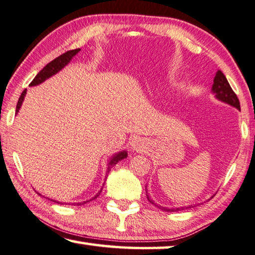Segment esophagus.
<instances>
[{
	"mask_svg": "<svg viewBox=\"0 0 255 255\" xmlns=\"http://www.w3.org/2000/svg\"><path fill=\"white\" fill-rule=\"evenodd\" d=\"M143 146H145V142H143V140L140 139V138H135V139H132L131 148L133 150H142Z\"/></svg>",
	"mask_w": 255,
	"mask_h": 255,
	"instance_id": "1",
	"label": "esophagus"
}]
</instances>
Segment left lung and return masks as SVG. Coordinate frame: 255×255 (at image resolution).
I'll return each instance as SVG.
<instances>
[{
	"label": "left lung",
	"mask_w": 255,
	"mask_h": 255,
	"mask_svg": "<svg viewBox=\"0 0 255 255\" xmlns=\"http://www.w3.org/2000/svg\"><path fill=\"white\" fill-rule=\"evenodd\" d=\"M212 92L215 95V98L219 99L220 101H223V103L228 104L230 106H232V107L237 108L240 110V101L238 99V96L235 95V92L232 90V88H231L230 83L226 79V77L223 75V72L221 70H219L216 72L215 78H214V81H213V86H212ZM148 189L146 188V195L148 201H149L151 204L156 205L160 210H163L165 212H174V211H182L185 210V208H189L192 207V205L189 206H184V207H177V208H168V207H164V206H160V205H157L156 203L151 200L148 195Z\"/></svg>",
	"instance_id": "left-lung-1"
}]
</instances>
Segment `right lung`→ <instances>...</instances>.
<instances>
[{
  "label": "right lung",
  "instance_id": "right-lung-1",
  "mask_svg": "<svg viewBox=\"0 0 255 255\" xmlns=\"http://www.w3.org/2000/svg\"><path fill=\"white\" fill-rule=\"evenodd\" d=\"M80 51V49H75V50H71V51H67L66 53H63V54H61L60 55V57H58V58H55L54 60H52V61L51 62H49L47 66H45L42 70H41L38 75L35 76V78L33 80H32V82L30 83V86L31 87H33V86H38V85H40V83H42L43 81H45L47 79H49L50 77H52V76H54L55 73H58L60 70H62V69L67 66V64L71 61L72 60V58L75 57V55L79 52ZM25 94H26V89L25 90H23V92L21 94V96H20V98H18V101H17V105H16V114L18 113V110H20V108H21V106H22V103H23V100H24V97H25ZM127 156H128V154H127V151L126 150H123V151H119V152H117V154H115L114 156H112L109 158V160H108V164H107V166H108V168H107V173H109L110 172V169H112L114 166L118 163V161H120V160H123L124 158H127ZM101 191H103V188L100 189V191L96 194V196H94L91 198V200H94V198H97L99 196V194L101 193ZM40 196H42V197H45V196H43V195H41L40 193H38ZM48 198V197H47ZM50 200V198H49ZM91 200H89V201H91ZM50 201H53V202H55V203H60V202H57V201H54V200H50ZM89 201H86V202H82V203H73V205H81V204H86L87 202H89Z\"/></svg>",
  "mask_w": 255,
  "mask_h": 255
}]
</instances>
